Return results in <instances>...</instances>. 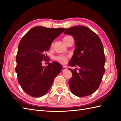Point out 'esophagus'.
<instances>
[{
    "instance_id": "1",
    "label": "esophagus",
    "mask_w": 121,
    "mask_h": 121,
    "mask_svg": "<svg viewBox=\"0 0 121 121\" xmlns=\"http://www.w3.org/2000/svg\"><path fill=\"white\" fill-rule=\"evenodd\" d=\"M67 70V68H66L65 66H63V68H62V71H65Z\"/></svg>"
}]
</instances>
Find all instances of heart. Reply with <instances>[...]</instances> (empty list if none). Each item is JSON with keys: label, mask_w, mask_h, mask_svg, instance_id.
I'll list each match as a JSON object with an SVG mask.
<instances>
[{"label": "heart", "mask_w": 121, "mask_h": 121, "mask_svg": "<svg viewBox=\"0 0 121 121\" xmlns=\"http://www.w3.org/2000/svg\"><path fill=\"white\" fill-rule=\"evenodd\" d=\"M70 36H67L63 38V40ZM55 59L56 61H58V62H60L61 63H65L67 62V61H68L67 56H63V55H60V56H56V57L55 58Z\"/></svg>", "instance_id": "heart-1"}]
</instances>
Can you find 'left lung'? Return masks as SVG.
<instances>
[{
  "label": "left lung",
  "mask_w": 121,
  "mask_h": 121,
  "mask_svg": "<svg viewBox=\"0 0 121 121\" xmlns=\"http://www.w3.org/2000/svg\"><path fill=\"white\" fill-rule=\"evenodd\" d=\"M64 33L71 35L75 40V48L69 65L80 67L78 72L69 69L72 73L69 81L71 91L78 97L89 96L99 88L104 73L103 45L98 36L86 26L69 28Z\"/></svg>",
  "instance_id": "left-lung-1"
}]
</instances>
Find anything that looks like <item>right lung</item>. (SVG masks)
Listing matches in <instances>:
<instances>
[{
  "label": "right lung",
  "instance_id": "obj_1",
  "mask_svg": "<svg viewBox=\"0 0 121 121\" xmlns=\"http://www.w3.org/2000/svg\"><path fill=\"white\" fill-rule=\"evenodd\" d=\"M65 29L35 26L20 42L15 72L20 86L30 96L40 97L45 95L62 70V66L56 61L47 66L42 65V61L47 57L45 52L50 49L53 41Z\"/></svg>",
  "mask_w": 121,
  "mask_h": 121
}]
</instances>
